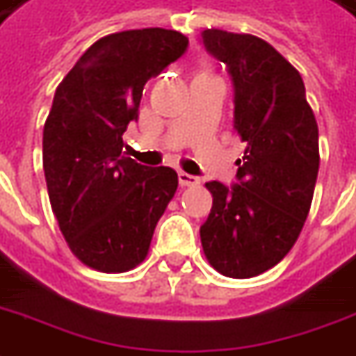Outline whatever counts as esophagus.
<instances>
[{
	"mask_svg": "<svg viewBox=\"0 0 356 356\" xmlns=\"http://www.w3.org/2000/svg\"><path fill=\"white\" fill-rule=\"evenodd\" d=\"M179 185L196 186V185H200V179L196 177V175H191V173H185V171H179Z\"/></svg>",
	"mask_w": 356,
	"mask_h": 356,
	"instance_id": "1",
	"label": "esophagus"
}]
</instances>
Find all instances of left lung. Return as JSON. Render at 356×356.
Wrapping results in <instances>:
<instances>
[{
    "label": "left lung",
    "instance_id": "1",
    "mask_svg": "<svg viewBox=\"0 0 356 356\" xmlns=\"http://www.w3.org/2000/svg\"><path fill=\"white\" fill-rule=\"evenodd\" d=\"M202 44L231 74L233 129L247 148L237 183H206L213 202L200 241L218 272L245 280L273 268L299 237L320 168L318 125L299 71L268 42L208 29Z\"/></svg>",
    "mask_w": 356,
    "mask_h": 356
}]
</instances>
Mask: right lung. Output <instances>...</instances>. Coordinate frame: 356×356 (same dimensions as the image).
I'll use <instances>...</instances> for the list:
<instances>
[{
	"label": "right lung",
	"mask_w": 356,
	"mask_h": 356,
	"mask_svg": "<svg viewBox=\"0 0 356 356\" xmlns=\"http://www.w3.org/2000/svg\"><path fill=\"white\" fill-rule=\"evenodd\" d=\"M186 48V36L165 29L109 34L57 86L42 140L49 202L69 248L94 270L140 264L177 191L171 168H146L121 152L144 84Z\"/></svg>",
	"instance_id": "add662e5"
}]
</instances>
